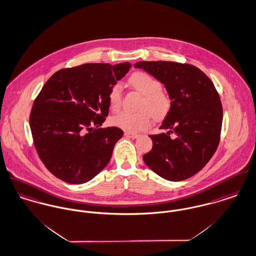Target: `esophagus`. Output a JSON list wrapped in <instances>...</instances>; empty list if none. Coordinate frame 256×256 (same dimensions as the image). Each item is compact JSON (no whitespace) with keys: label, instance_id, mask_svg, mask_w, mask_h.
Here are the masks:
<instances>
[{"label":"esophagus","instance_id":"obj_1","mask_svg":"<svg viewBox=\"0 0 256 256\" xmlns=\"http://www.w3.org/2000/svg\"><path fill=\"white\" fill-rule=\"evenodd\" d=\"M124 136L127 137V138H131V139H136L139 137L138 134H135V133H131V132H125L124 133Z\"/></svg>","mask_w":256,"mask_h":256}]
</instances>
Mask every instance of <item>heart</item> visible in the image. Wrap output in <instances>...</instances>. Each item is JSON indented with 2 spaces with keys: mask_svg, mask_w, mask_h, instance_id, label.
<instances>
[{
  "mask_svg": "<svg viewBox=\"0 0 256 256\" xmlns=\"http://www.w3.org/2000/svg\"><path fill=\"white\" fill-rule=\"evenodd\" d=\"M130 84L144 94L140 110L137 114L121 112L112 118V124L126 132H139L150 125V114L156 119H162L171 110V98L162 89V83L146 72H135L129 78ZM110 106L116 112L122 102V85L114 84L108 96Z\"/></svg>",
  "mask_w": 256,
  "mask_h": 256,
  "instance_id": "1",
  "label": "heart"
}]
</instances>
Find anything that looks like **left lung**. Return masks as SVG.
Wrapping results in <instances>:
<instances>
[{
	"label": "left lung",
	"mask_w": 256,
	"mask_h": 256,
	"mask_svg": "<svg viewBox=\"0 0 256 256\" xmlns=\"http://www.w3.org/2000/svg\"><path fill=\"white\" fill-rule=\"evenodd\" d=\"M142 68L160 81L171 98V110L160 129L150 135L152 148L142 160L168 181H183L202 170L216 152L223 110L210 78L192 64L174 62H139Z\"/></svg>",
	"instance_id": "8db88e82"
}]
</instances>
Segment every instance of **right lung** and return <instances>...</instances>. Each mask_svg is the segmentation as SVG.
<instances>
[{"label": "right lung", "instance_id": "right-lung-1", "mask_svg": "<svg viewBox=\"0 0 256 256\" xmlns=\"http://www.w3.org/2000/svg\"><path fill=\"white\" fill-rule=\"evenodd\" d=\"M129 62L85 64L56 71L34 100L29 124L46 169L70 184H83L110 160L123 131L100 128L108 116L110 87L129 71Z\"/></svg>", "mask_w": 256, "mask_h": 256}]
</instances>
